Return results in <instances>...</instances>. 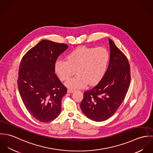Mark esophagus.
I'll list each match as a JSON object with an SVG mask.
<instances>
[{
    "label": "esophagus",
    "instance_id": "34e87169",
    "mask_svg": "<svg viewBox=\"0 0 153 153\" xmlns=\"http://www.w3.org/2000/svg\"><path fill=\"white\" fill-rule=\"evenodd\" d=\"M74 91H75L74 89H71V88L68 89V93H72V92H73Z\"/></svg>",
    "mask_w": 153,
    "mask_h": 153
}]
</instances>
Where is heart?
I'll return each mask as SVG.
<instances>
[{
  "label": "heart",
  "mask_w": 153,
  "mask_h": 153,
  "mask_svg": "<svg viewBox=\"0 0 153 153\" xmlns=\"http://www.w3.org/2000/svg\"><path fill=\"white\" fill-rule=\"evenodd\" d=\"M66 61L58 59L55 69L62 81L68 80L74 74L77 75L66 82L71 88H82L97 84L104 78L108 69L110 54L104 47L81 46L66 55Z\"/></svg>",
  "instance_id": "1"
}]
</instances>
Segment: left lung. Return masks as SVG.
Masks as SVG:
<instances>
[{
  "label": "left lung",
  "mask_w": 153,
  "mask_h": 153,
  "mask_svg": "<svg viewBox=\"0 0 153 153\" xmlns=\"http://www.w3.org/2000/svg\"><path fill=\"white\" fill-rule=\"evenodd\" d=\"M110 60L104 78L84 92L80 107L88 118L104 121L112 117L126 96L131 82L130 66L126 56L109 39Z\"/></svg>",
  "instance_id": "left-lung-1"
}]
</instances>
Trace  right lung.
Returning <instances> with one entry per match:
<instances>
[{"label": "right lung", "mask_w": 153, "mask_h": 153, "mask_svg": "<svg viewBox=\"0 0 153 153\" xmlns=\"http://www.w3.org/2000/svg\"><path fill=\"white\" fill-rule=\"evenodd\" d=\"M68 46L42 40L22 57L18 86L29 114L42 123L57 118L67 88L55 74V62Z\"/></svg>", "instance_id": "right-lung-1"}]
</instances>
